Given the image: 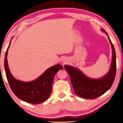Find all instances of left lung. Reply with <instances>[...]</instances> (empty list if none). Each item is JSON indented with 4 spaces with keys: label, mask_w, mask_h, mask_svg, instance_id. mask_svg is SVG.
<instances>
[{
    "label": "left lung",
    "mask_w": 123,
    "mask_h": 123,
    "mask_svg": "<svg viewBox=\"0 0 123 123\" xmlns=\"http://www.w3.org/2000/svg\"><path fill=\"white\" fill-rule=\"evenodd\" d=\"M107 36L106 31L103 29ZM112 48V61L111 68L108 74L100 79H92L87 78L80 70L73 67L64 65V68L69 74L73 87L78 96L85 99H94L99 97L111 88L116 74V54L111 39Z\"/></svg>",
    "instance_id": "left-lung-1"
}]
</instances>
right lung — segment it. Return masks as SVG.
Wrapping results in <instances>:
<instances>
[{
	"mask_svg": "<svg viewBox=\"0 0 123 123\" xmlns=\"http://www.w3.org/2000/svg\"><path fill=\"white\" fill-rule=\"evenodd\" d=\"M11 41L5 53L4 67L8 83L13 93L18 98L29 103L39 104L47 100L51 92L54 76L63 68V66L56 64L51 67L36 80L31 82H25L16 80L10 73L7 64L6 56Z\"/></svg>",
	"mask_w": 123,
	"mask_h": 123,
	"instance_id": "right-lung-1",
	"label": "right lung"
}]
</instances>
